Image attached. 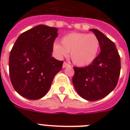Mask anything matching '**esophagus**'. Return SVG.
Listing matches in <instances>:
<instances>
[{"label": "esophagus", "mask_w": 130, "mask_h": 130, "mask_svg": "<svg viewBox=\"0 0 130 130\" xmlns=\"http://www.w3.org/2000/svg\"><path fill=\"white\" fill-rule=\"evenodd\" d=\"M68 66H70V65H69L68 63H66V62H64L63 64V68H65V67H68Z\"/></svg>", "instance_id": "obj_1"}]
</instances>
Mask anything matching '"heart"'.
<instances>
[{"label": "heart", "instance_id": "1", "mask_svg": "<svg viewBox=\"0 0 130 130\" xmlns=\"http://www.w3.org/2000/svg\"><path fill=\"white\" fill-rule=\"evenodd\" d=\"M61 43L55 42L53 51L57 57H66L70 53L71 61L75 65L84 67L90 65L96 57L100 42L94 34L71 33L65 36Z\"/></svg>", "mask_w": 130, "mask_h": 130}]
</instances>
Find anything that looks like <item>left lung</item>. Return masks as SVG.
I'll list each match as a JSON object with an SVG mask.
<instances>
[{
    "instance_id": "1",
    "label": "left lung",
    "mask_w": 130,
    "mask_h": 130,
    "mask_svg": "<svg viewBox=\"0 0 130 130\" xmlns=\"http://www.w3.org/2000/svg\"><path fill=\"white\" fill-rule=\"evenodd\" d=\"M90 30L99 39L101 53L88 66L73 67L75 74L72 82L82 98L95 101L115 89L120 74L121 61L114 42L98 29Z\"/></svg>"
}]
</instances>
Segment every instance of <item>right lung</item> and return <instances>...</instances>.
<instances>
[{"label": "right lung", "mask_w": 130, "mask_h": 130, "mask_svg": "<svg viewBox=\"0 0 130 130\" xmlns=\"http://www.w3.org/2000/svg\"><path fill=\"white\" fill-rule=\"evenodd\" d=\"M58 29L38 25L19 36L9 56V75L21 96L37 100L44 96L63 61L52 57Z\"/></svg>", "instance_id": "obj_1"}]
</instances>
